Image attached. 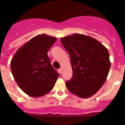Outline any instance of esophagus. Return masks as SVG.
<instances>
[{
    "label": "esophagus",
    "instance_id": "obj_1",
    "mask_svg": "<svg viewBox=\"0 0 125 125\" xmlns=\"http://www.w3.org/2000/svg\"><path fill=\"white\" fill-rule=\"evenodd\" d=\"M58 71H59V74H62V68H60V69H59Z\"/></svg>",
    "mask_w": 125,
    "mask_h": 125
}]
</instances>
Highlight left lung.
Here are the masks:
<instances>
[{
	"label": "left lung",
	"mask_w": 125,
	"mask_h": 125,
	"mask_svg": "<svg viewBox=\"0 0 125 125\" xmlns=\"http://www.w3.org/2000/svg\"><path fill=\"white\" fill-rule=\"evenodd\" d=\"M70 57L72 78L66 82L71 93L89 98L101 88L108 76L111 62L108 49L89 36L74 34L61 39Z\"/></svg>",
	"instance_id": "left-lung-1"
}]
</instances>
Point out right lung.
<instances>
[{
	"instance_id": "add662e5",
	"label": "right lung",
	"mask_w": 125,
	"mask_h": 125,
	"mask_svg": "<svg viewBox=\"0 0 125 125\" xmlns=\"http://www.w3.org/2000/svg\"><path fill=\"white\" fill-rule=\"evenodd\" d=\"M56 38L41 34L21 47L13 56L11 71L20 88L28 95L40 97L52 90L59 74L52 68L47 52Z\"/></svg>"
}]
</instances>
